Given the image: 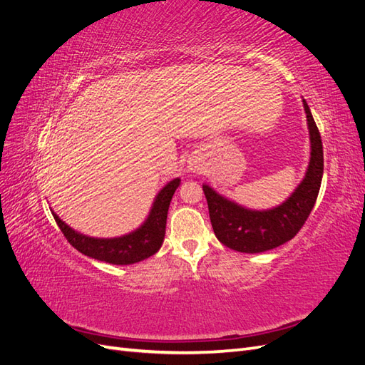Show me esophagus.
Returning <instances> with one entry per match:
<instances>
[{"label":"esophagus","instance_id":"34e87169","mask_svg":"<svg viewBox=\"0 0 365 365\" xmlns=\"http://www.w3.org/2000/svg\"><path fill=\"white\" fill-rule=\"evenodd\" d=\"M189 169L193 172H201L204 169V161L200 157H192L189 160Z\"/></svg>","mask_w":365,"mask_h":365}]
</instances>
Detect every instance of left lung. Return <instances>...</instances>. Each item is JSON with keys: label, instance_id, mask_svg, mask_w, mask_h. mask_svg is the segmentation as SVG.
<instances>
[{"label": "left lung", "instance_id": "8db88e82", "mask_svg": "<svg viewBox=\"0 0 365 365\" xmlns=\"http://www.w3.org/2000/svg\"><path fill=\"white\" fill-rule=\"evenodd\" d=\"M303 106L311 138V161L303 181L283 204L271 210H250L202 185L207 197L210 220L216 237L225 247L240 252H263L291 240L315 205L323 178V143L306 101Z\"/></svg>", "mask_w": 365, "mask_h": 365}]
</instances>
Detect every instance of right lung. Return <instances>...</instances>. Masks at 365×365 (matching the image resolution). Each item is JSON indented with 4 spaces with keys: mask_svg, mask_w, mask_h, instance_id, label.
<instances>
[{
    "mask_svg": "<svg viewBox=\"0 0 365 365\" xmlns=\"http://www.w3.org/2000/svg\"><path fill=\"white\" fill-rule=\"evenodd\" d=\"M181 180L175 178L165 184L157 195L150 208V213L140 228L132 233L114 237V239H96L77 233L73 228L61 220V217L53 213L54 220L63 233L65 239L70 242L77 251L85 256L102 260L113 264H132L153 256L160 248L165 235V220H168L169 205L175 190L178 189Z\"/></svg>",
    "mask_w": 365,
    "mask_h": 365,
    "instance_id": "add662e5",
    "label": "right lung"
}]
</instances>
